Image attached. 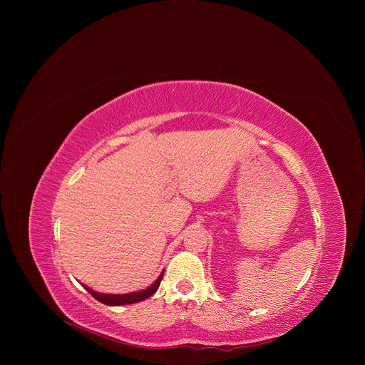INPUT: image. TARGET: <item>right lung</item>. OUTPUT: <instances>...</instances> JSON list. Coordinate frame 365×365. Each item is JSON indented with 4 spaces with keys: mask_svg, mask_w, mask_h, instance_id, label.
I'll return each instance as SVG.
<instances>
[{
    "mask_svg": "<svg viewBox=\"0 0 365 365\" xmlns=\"http://www.w3.org/2000/svg\"><path fill=\"white\" fill-rule=\"evenodd\" d=\"M163 274L164 271H161V274L158 275L156 281L148 287L146 289H142V291H138V292H130V294H101V292H97V291H93L90 287L81 284L97 301H100L101 304L104 305H109V307H120V305H129V304H136V302H140V301H145L148 299L149 297H152L158 287H160V282H161V278H163Z\"/></svg>",
    "mask_w": 365,
    "mask_h": 365,
    "instance_id": "right-lung-1",
    "label": "right lung"
}]
</instances>
